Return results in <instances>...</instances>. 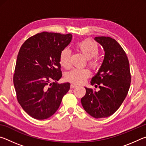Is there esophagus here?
<instances>
[{
    "label": "esophagus",
    "instance_id": "obj_1",
    "mask_svg": "<svg viewBox=\"0 0 146 146\" xmlns=\"http://www.w3.org/2000/svg\"><path fill=\"white\" fill-rule=\"evenodd\" d=\"M76 84H71V86H70V88L72 89V88H74L75 87H76Z\"/></svg>",
    "mask_w": 146,
    "mask_h": 146
}]
</instances>
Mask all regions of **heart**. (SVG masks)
<instances>
[{
    "label": "heart",
    "mask_w": 146,
    "mask_h": 146,
    "mask_svg": "<svg viewBox=\"0 0 146 146\" xmlns=\"http://www.w3.org/2000/svg\"><path fill=\"white\" fill-rule=\"evenodd\" d=\"M79 51L88 58V64L93 69H97L99 63L96 56L99 53V46L96 42L90 38L78 42L76 44ZM71 51L66 48L63 49L60 54V63L64 68L68 69L70 67ZM90 76V72L88 69H73L66 73V80L73 83L82 84Z\"/></svg>",
    "instance_id": "b5f03b06"
}]
</instances>
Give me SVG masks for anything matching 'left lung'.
<instances>
[{
	"mask_svg": "<svg viewBox=\"0 0 146 146\" xmlns=\"http://www.w3.org/2000/svg\"><path fill=\"white\" fill-rule=\"evenodd\" d=\"M95 40L105 52L102 65L91 81V85L100 90L85 87L81 103L91 117L100 118L110 117L120 108L129 91L131 73L126 53L114 38L96 36Z\"/></svg>",
	"mask_w": 146,
	"mask_h": 146,
	"instance_id": "8db88e82",
	"label": "left lung"
}]
</instances>
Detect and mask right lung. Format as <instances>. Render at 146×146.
<instances>
[{"label": "right lung", "instance_id": "add662e5", "mask_svg": "<svg viewBox=\"0 0 146 146\" xmlns=\"http://www.w3.org/2000/svg\"><path fill=\"white\" fill-rule=\"evenodd\" d=\"M71 39L70 33L42 32L27 39L20 49L13 84L17 100L32 118L51 117L70 90V83L56 81L62 77L60 52Z\"/></svg>", "mask_w": 146, "mask_h": 146}]
</instances>
